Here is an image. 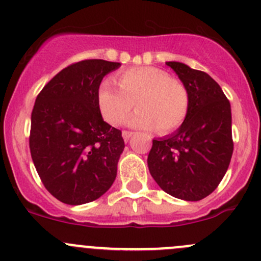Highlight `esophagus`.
<instances>
[{
  "mask_svg": "<svg viewBox=\"0 0 261 261\" xmlns=\"http://www.w3.org/2000/svg\"><path fill=\"white\" fill-rule=\"evenodd\" d=\"M133 135H134V134L131 133V131H122V138H123V140H125V141L130 140V138Z\"/></svg>",
  "mask_w": 261,
  "mask_h": 261,
  "instance_id": "34e87169",
  "label": "esophagus"
}]
</instances>
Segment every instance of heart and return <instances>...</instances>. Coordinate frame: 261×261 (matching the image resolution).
Listing matches in <instances>:
<instances>
[{
    "mask_svg": "<svg viewBox=\"0 0 261 261\" xmlns=\"http://www.w3.org/2000/svg\"><path fill=\"white\" fill-rule=\"evenodd\" d=\"M116 86L105 80L97 89V107L110 125H120L133 110L127 121L135 128L159 133L175 130L186 120L189 110V94L181 82L154 67L131 68L121 73Z\"/></svg>",
    "mask_w": 261,
    "mask_h": 261,
    "instance_id": "obj_1",
    "label": "heart"
}]
</instances>
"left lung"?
<instances>
[{"instance_id":"left-lung-1","label":"left lung","mask_w":261,"mask_h":261,"mask_svg":"<svg viewBox=\"0 0 261 261\" xmlns=\"http://www.w3.org/2000/svg\"><path fill=\"white\" fill-rule=\"evenodd\" d=\"M165 64L188 91L189 110L177 131L152 140L147 167L168 194L199 201L217 188L230 165L233 151L231 106L207 73L180 62Z\"/></svg>"}]
</instances>
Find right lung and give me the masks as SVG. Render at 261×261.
<instances>
[{
    "mask_svg": "<svg viewBox=\"0 0 261 261\" xmlns=\"http://www.w3.org/2000/svg\"><path fill=\"white\" fill-rule=\"evenodd\" d=\"M120 63L82 60L60 70L36 97L30 152L50 193L72 206L99 198L111 188L125 147L121 131L103 121L97 89Z\"/></svg>",
    "mask_w": 261,
    "mask_h": 261,
    "instance_id": "right-lung-1",
    "label": "right lung"
}]
</instances>
